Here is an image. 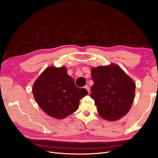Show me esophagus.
<instances>
[{
    "mask_svg": "<svg viewBox=\"0 0 158 158\" xmlns=\"http://www.w3.org/2000/svg\"><path fill=\"white\" fill-rule=\"evenodd\" d=\"M84 88L87 89L88 93H89V86H88V85H85V86H84Z\"/></svg>",
    "mask_w": 158,
    "mask_h": 158,
    "instance_id": "esophagus-1",
    "label": "esophagus"
}]
</instances>
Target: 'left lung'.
<instances>
[{
  "instance_id": "1",
  "label": "left lung",
  "mask_w": 158,
  "mask_h": 158,
  "mask_svg": "<svg viewBox=\"0 0 158 158\" xmlns=\"http://www.w3.org/2000/svg\"><path fill=\"white\" fill-rule=\"evenodd\" d=\"M92 78L94 85L90 97L101 117L114 121L125 116L135 98L133 80L115 64L92 69Z\"/></svg>"
}]
</instances>
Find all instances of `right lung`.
<instances>
[{
    "mask_svg": "<svg viewBox=\"0 0 158 158\" xmlns=\"http://www.w3.org/2000/svg\"><path fill=\"white\" fill-rule=\"evenodd\" d=\"M32 91L43 111L59 119L76 111L80 99L88 94L85 89L76 86L64 66L46 69L35 82Z\"/></svg>",
    "mask_w": 158,
    "mask_h": 158,
    "instance_id": "add662e5",
    "label": "right lung"
}]
</instances>
